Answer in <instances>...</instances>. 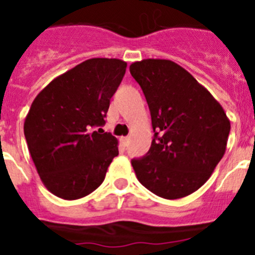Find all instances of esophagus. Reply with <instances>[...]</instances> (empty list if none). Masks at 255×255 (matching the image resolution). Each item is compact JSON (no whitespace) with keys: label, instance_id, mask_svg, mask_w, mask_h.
<instances>
[{"label":"esophagus","instance_id":"1","mask_svg":"<svg viewBox=\"0 0 255 255\" xmlns=\"http://www.w3.org/2000/svg\"><path fill=\"white\" fill-rule=\"evenodd\" d=\"M129 136H123V138H121V143L124 144V145H128V144H129Z\"/></svg>","mask_w":255,"mask_h":255}]
</instances>
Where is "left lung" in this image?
<instances>
[{
	"label": "left lung",
	"mask_w": 255,
	"mask_h": 255,
	"mask_svg": "<svg viewBox=\"0 0 255 255\" xmlns=\"http://www.w3.org/2000/svg\"><path fill=\"white\" fill-rule=\"evenodd\" d=\"M152 117L154 139L131 164L141 185L164 199H179L206 184L226 152L230 120L215 97L171 60L130 65Z\"/></svg>",
	"instance_id": "obj_1"
}]
</instances>
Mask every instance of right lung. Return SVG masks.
<instances>
[{"label": "right lung", "mask_w": 255, "mask_h": 255, "mask_svg": "<svg viewBox=\"0 0 255 255\" xmlns=\"http://www.w3.org/2000/svg\"><path fill=\"white\" fill-rule=\"evenodd\" d=\"M125 71L123 60L91 58L53 79L31 103L24 135L40 180L56 197L79 199L105 180L119 140L93 129L105 124Z\"/></svg>", "instance_id": "1"}]
</instances>
